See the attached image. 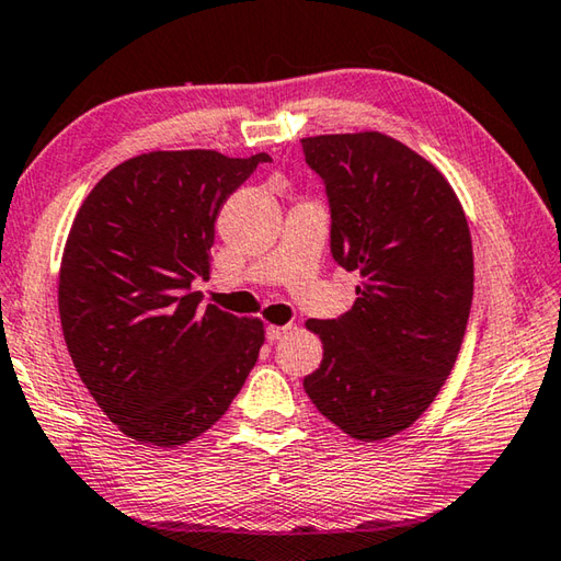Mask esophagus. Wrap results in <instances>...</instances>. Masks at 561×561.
I'll use <instances>...</instances> for the list:
<instances>
[{
    "label": "esophagus",
    "instance_id": "esophagus-1",
    "mask_svg": "<svg viewBox=\"0 0 561 561\" xmlns=\"http://www.w3.org/2000/svg\"><path fill=\"white\" fill-rule=\"evenodd\" d=\"M293 325H268L265 328V340L268 342H278L283 335H288Z\"/></svg>",
    "mask_w": 561,
    "mask_h": 561
}]
</instances>
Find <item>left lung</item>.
Listing matches in <instances>:
<instances>
[{
	"instance_id": "8db88e82",
	"label": "left lung",
	"mask_w": 561,
	"mask_h": 561,
	"mask_svg": "<svg viewBox=\"0 0 561 561\" xmlns=\"http://www.w3.org/2000/svg\"><path fill=\"white\" fill-rule=\"evenodd\" d=\"M300 142L325 184L332 259L362 275L352 310L306 322L322 362L302 387L352 438H389L431 407L463 345L473 302L466 214L446 176L394 137Z\"/></svg>"
}]
</instances>
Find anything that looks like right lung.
Here are the masks:
<instances>
[{
    "instance_id": "obj_1",
    "label": "right lung",
    "mask_w": 561,
    "mask_h": 561,
    "mask_svg": "<svg viewBox=\"0 0 561 561\" xmlns=\"http://www.w3.org/2000/svg\"><path fill=\"white\" fill-rule=\"evenodd\" d=\"M265 152H150L107 172L68 233L58 312L73 367L125 436L174 448L219 421L259 359L263 322L199 310L224 202Z\"/></svg>"
}]
</instances>
